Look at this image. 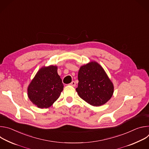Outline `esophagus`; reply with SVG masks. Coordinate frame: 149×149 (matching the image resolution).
Returning <instances> with one entry per match:
<instances>
[{
	"label": "esophagus",
	"instance_id": "esophagus-1",
	"mask_svg": "<svg viewBox=\"0 0 149 149\" xmlns=\"http://www.w3.org/2000/svg\"><path fill=\"white\" fill-rule=\"evenodd\" d=\"M75 85H76V84H75V81H72V82L70 84V86H72V87H75Z\"/></svg>",
	"mask_w": 149,
	"mask_h": 149
}]
</instances>
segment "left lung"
I'll use <instances>...</instances> for the list:
<instances>
[{"label": "left lung", "instance_id": "obj_1", "mask_svg": "<svg viewBox=\"0 0 149 149\" xmlns=\"http://www.w3.org/2000/svg\"><path fill=\"white\" fill-rule=\"evenodd\" d=\"M78 84L76 91L85 101L93 106L107 102L114 93V86L102 67L91 61L81 66L78 75Z\"/></svg>", "mask_w": 149, "mask_h": 149}]
</instances>
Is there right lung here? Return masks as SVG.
Instances as JSON below:
<instances>
[{"label": "right lung", "instance_id": "obj_1", "mask_svg": "<svg viewBox=\"0 0 149 149\" xmlns=\"http://www.w3.org/2000/svg\"><path fill=\"white\" fill-rule=\"evenodd\" d=\"M56 66L42 67L28 87V96L39 109H47L59 97L63 88Z\"/></svg>", "mask_w": 149, "mask_h": 149}]
</instances>
